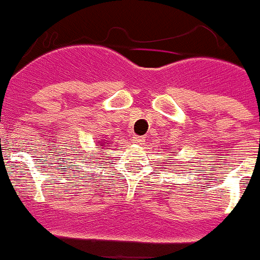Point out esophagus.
I'll use <instances>...</instances> for the list:
<instances>
[{
	"label": "esophagus",
	"mask_w": 260,
	"mask_h": 260,
	"mask_svg": "<svg viewBox=\"0 0 260 260\" xmlns=\"http://www.w3.org/2000/svg\"><path fill=\"white\" fill-rule=\"evenodd\" d=\"M132 141H134L135 144H137V145H144V144H145V139H144L143 136H135L134 139H132Z\"/></svg>",
	"instance_id": "obj_1"
}]
</instances>
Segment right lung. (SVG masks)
Returning a JSON list of instances; mask_svg holds the SVG:
<instances>
[{"label":"right lung","mask_w":260,"mask_h":260,"mask_svg":"<svg viewBox=\"0 0 260 260\" xmlns=\"http://www.w3.org/2000/svg\"><path fill=\"white\" fill-rule=\"evenodd\" d=\"M106 144H108V143H106ZM106 144H104V143H103V144H102V147H103V145H106Z\"/></svg>","instance_id":"add662e5"}]
</instances>
